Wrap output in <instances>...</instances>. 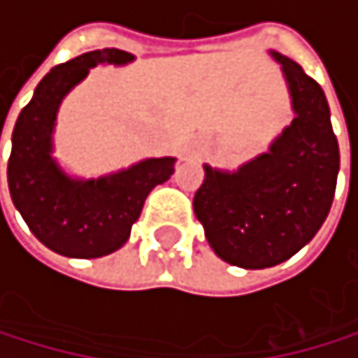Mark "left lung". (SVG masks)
<instances>
[{
  "mask_svg": "<svg viewBox=\"0 0 358 358\" xmlns=\"http://www.w3.org/2000/svg\"><path fill=\"white\" fill-rule=\"evenodd\" d=\"M290 85L296 117L266 155L223 173L206 165L193 197L215 253L241 268H268L303 249L324 223L337 185L339 145L318 81L273 53Z\"/></svg>",
  "mask_w": 358,
  "mask_h": 358,
  "instance_id": "left-lung-1",
  "label": "left lung"
}]
</instances>
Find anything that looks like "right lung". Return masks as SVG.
I'll return each mask as SVG.
<instances>
[{
  "mask_svg": "<svg viewBox=\"0 0 358 358\" xmlns=\"http://www.w3.org/2000/svg\"><path fill=\"white\" fill-rule=\"evenodd\" d=\"M120 49L90 51L55 66L38 83L12 131L8 187L34 236L66 257H101L129 241L148 193L173 173V159H148L99 180H73L51 159L62 99L96 64H127ZM1 135V131H0Z\"/></svg>",
  "mask_w": 358,
  "mask_h": 358,
  "instance_id": "1",
  "label": "right lung"
}]
</instances>
